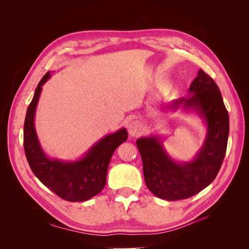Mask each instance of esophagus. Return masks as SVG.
Returning a JSON list of instances; mask_svg holds the SVG:
<instances>
[{
	"label": "esophagus",
	"mask_w": 249,
	"mask_h": 249,
	"mask_svg": "<svg viewBox=\"0 0 249 249\" xmlns=\"http://www.w3.org/2000/svg\"><path fill=\"white\" fill-rule=\"evenodd\" d=\"M142 131H143L142 125L139 122H137V120H134V122H132L129 124V133L133 137L139 136V135L142 133Z\"/></svg>",
	"instance_id": "obj_1"
}]
</instances>
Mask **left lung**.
<instances>
[{
    "label": "left lung",
    "mask_w": 249,
    "mask_h": 249,
    "mask_svg": "<svg viewBox=\"0 0 249 249\" xmlns=\"http://www.w3.org/2000/svg\"><path fill=\"white\" fill-rule=\"evenodd\" d=\"M187 99L173 104L193 107L208 124V136L196 159L191 163L177 164L164 152L155 137L136 141L143 163V176L149 191L166 200L189 198L215 179L228 146L230 132L229 113L215 81L202 70L191 83Z\"/></svg>",
    "instance_id": "1"
}]
</instances>
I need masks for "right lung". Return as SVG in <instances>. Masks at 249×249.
<instances>
[{"instance_id":"right-lung-1","label":"right lung","mask_w":249,"mask_h":249,"mask_svg":"<svg viewBox=\"0 0 249 249\" xmlns=\"http://www.w3.org/2000/svg\"><path fill=\"white\" fill-rule=\"evenodd\" d=\"M51 77L47 72L36 87L24 124V148L30 168L51 191L67 201H84L100 193L106 185L107 170L114 150L127 139V132L122 129L108 135L89 150L82 160L64 163L50 160L42 153L34 127V115L41 86Z\"/></svg>"}]
</instances>
